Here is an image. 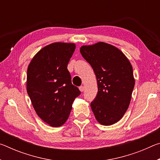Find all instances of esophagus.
Returning a JSON list of instances; mask_svg holds the SVG:
<instances>
[{
  "mask_svg": "<svg viewBox=\"0 0 160 160\" xmlns=\"http://www.w3.org/2000/svg\"><path fill=\"white\" fill-rule=\"evenodd\" d=\"M79 90H80V91L81 92H82L85 90V88H84L83 86H80V88H79Z\"/></svg>",
  "mask_w": 160,
  "mask_h": 160,
  "instance_id": "esophagus-1",
  "label": "esophagus"
}]
</instances>
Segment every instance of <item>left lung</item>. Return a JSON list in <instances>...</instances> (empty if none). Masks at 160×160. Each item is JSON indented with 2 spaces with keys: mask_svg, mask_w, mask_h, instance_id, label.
Listing matches in <instances>:
<instances>
[{
  "mask_svg": "<svg viewBox=\"0 0 160 160\" xmlns=\"http://www.w3.org/2000/svg\"><path fill=\"white\" fill-rule=\"evenodd\" d=\"M80 51L97 78L98 92L90 104L94 115L102 125L114 124L131 102L135 85L131 64L122 51L104 42L82 46Z\"/></svg>",
  "mask_w": 160,
  "mask_h": 160,
  "instance_id": "obj_1",
  "label": "left lung"
}]
</instances>
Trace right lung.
Returning <instances> with one entry per match:
<instances>
[{"mask_svg":"<svg viewBox=\"0 0 160 160\" xmlns=\"http://www.w3.org/2000/svg\"><path fill=\"white\" fill-rule=\"evenodd\" d=\"M75 49L73 43H52L38 51L28 66V94L37 114L50 126L66 123L80 94L67 68Z\"/></svg>","mask_w":160,"mask_h":160,"instance_id":"add662e5","label":"right lung"}]
</instances>
